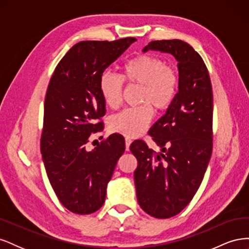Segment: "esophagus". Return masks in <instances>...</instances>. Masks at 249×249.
Returning a JSON list of instances; mask_svg holds the SVG:
<instances>
[{
	"label": "esophagus",
	"instance_id": "1",
	"mask_svg": "<svg viewBox=\"0 0 249 249\" xmlns=\"http://www.w3.org/2000/svg\"><path fill=\"white\" fill-rule=\"evenodd\" d=\"M124 142H125V150H129L130 149V145L132 143V140L129 137H125L124 138Z\"/></svg>",
	"mask_w": 249,
	"mask_h": 249
}]
</instances>
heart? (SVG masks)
<instances>
[{
  "instance_id": "1",
  "label": "heart",
  "mask_w": 249,
  "mask_h": 249,
  "mask_svg": "<svg viewBox=\"0 0 249 249\" xmlns=\"http://www.w3.org/2000/svg\"><path fill=\"white\" fill-rule=\"evenodd\" d=\"M123 82L140 87L138 107L125 109L111 119L110 129L126 137H138L145 131L158 112L167 110L175 102L178 90V74L173 65L159 56L142 54L127 60L120 67L119 77L104 73L100 91L105 104L116 109L122 103Z\"/></svg>"
}]
</instances>
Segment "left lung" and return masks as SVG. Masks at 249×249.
Returning <instances> with one entry per match:
<instances>
[{"label":"left lung","mask_w":249,"mask_h":249,"mask_svg":"<svg viewBox=\"0 0 249 249\" xmlns=\"http://www.w3.org/2000/svg\"><path fill=\"white\" fill-rule=\"evenodd\" d=\"M160 51L177 59L178 92L149 130L157 154L143 140L130 149L138 165L134 172L139 206L166 219L189 203L205 176L213 148V92L207 66L196 51L179 39L150 41L143 52Z\"/></svg>","instance_id":"8db88e82"}]
</instances>
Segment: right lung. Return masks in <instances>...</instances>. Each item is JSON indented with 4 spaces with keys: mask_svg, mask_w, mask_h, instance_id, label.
I'll return each instance as SVG.
<instances>
[{
    "mask_svg": "<svg viewBox=\"0 0 249 249\" xmlns=\"http://www.w3.org/2000/svg\"><path fill=\"white\" fill-rule=\"evenodd\" d=\"M136 40L78 42L50 80L40 150L53 190L72 213L91 214L104 205L107 185L124 152L120 134H112L92 150L86 144L104 129L99 122L106 113L100 91L103 72Z\"/></svg>",
    "mask_w": 249,
    "mask_h": 249,
    "instance_id": "obj_1",
    "label": "right lung"
}]
</instances>
